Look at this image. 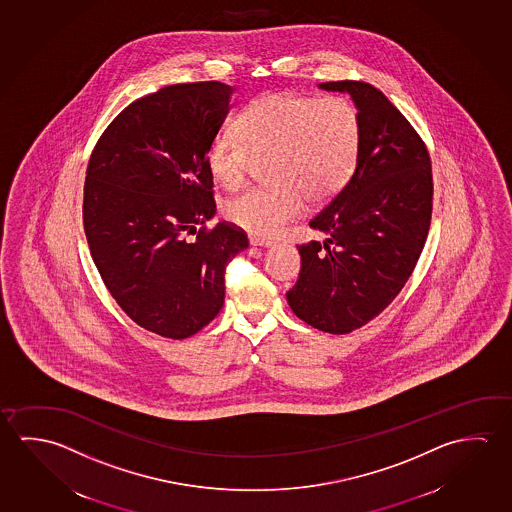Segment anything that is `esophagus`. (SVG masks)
<instances>
[{"mask_svg": "<svg viewBox=\"0 0 512 512\" xmlns=\"http://www.w3.org/2000/svg\"><path fill=\"white\" fill-rule=\"evenodd\" d=\"M250 244L252 246H262V248H269V246H273V241H269V239H262L259 235H250Z\"/></svg>", "mask_w": 512, "mask_h": 512, "instance_id": "obj_1", "label": "esophagus"}]
</instances>
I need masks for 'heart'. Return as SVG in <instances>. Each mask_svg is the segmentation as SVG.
I'll use <instances>...</instances> for the list:
<instances>
[{"instance_id":"b5f03b06","label":"heart","mask_w":512,"mask_h":512,"mask_svg":"<svg viewBox=\"0 0 512 512\" xmlns=\"http://www.w3.org/2000/svg\"><path fill=\"white\" fill-rule=\"evenodd\" d=\"M239 132L221 130L209 144L207 168L214 180L234 189L268 157L273 187H246L225 202L237 227L275 237L305 202H325L350 182L362 144L361 112L344 96L268 93L250 101L237 119Z\"/></svg>"}]
</instances>
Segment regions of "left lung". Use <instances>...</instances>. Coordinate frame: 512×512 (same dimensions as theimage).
<instances>
[{
	"instance_id": "left-lung-1",
	"label": "left lung",
	"mask_w": 512,
	"mask_h": 512,
	"mask_svg": "<svg viewBox=\"0 0 512 512\" xmlns=\"http://www.w3.org/2000/svg\"><path fill=\"white\" fill-rule=\"evenodd\" d=\"M352 96L362 144L350 182L310 219L327 239L300 244L302 269L287 291L294 314L328 334L377 318L416 268L432 218L427 144L382 91L366 82H325Z\"/></svg>"
}]
</instances>
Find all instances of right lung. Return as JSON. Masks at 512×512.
<instances>
[{"label":"right lung","instance_id":"add662e5","mask_svg":"<svg viewBox=\"0 0 512 512\" xmlns=\"http://www.w3.org/2000/svg\"><path fill=\"white\" fill-rule=\"evenodd\" d=\"M232 87H162L121 110L94 146L84 185V230L112 298L139 327L185 339L225 302V269L248 248L244 230L214 212L207 150ZM189 234H196L189 240Z\"/></svg>","mask_w":512,"mask_h":512}]
</instances>
